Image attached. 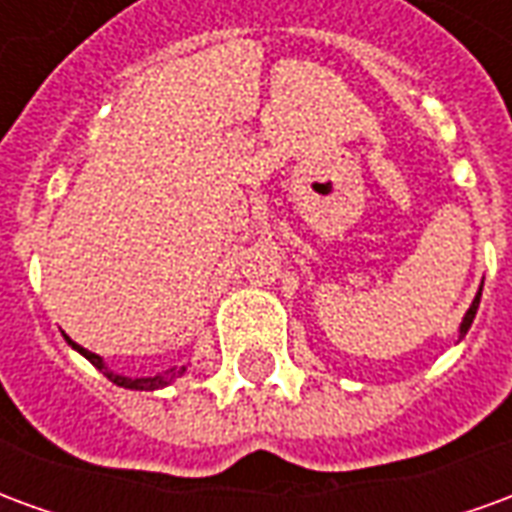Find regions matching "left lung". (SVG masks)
I'll use <instances>...</instances> for the list:
<instances>
[{
	"mask_svg": "<svg viewBox=\"0 0 512 512\" xmlns=\"http://www.w3.org/2000/svg\"><path fill=\"white\" fill-rule=\"evenodd\" d=\"M480 296H483V285H480V290H477V296H474L472 301V307L466 310V315H463V321H461V337L466 332H469V326H472L474 321V315H477V307H480Z\"/></svg>",
	"mask_w": 512,
	"mask_h": 512,
	"instance_id": "left-lung-1",
	"label": "left lung"
}]
</instances>
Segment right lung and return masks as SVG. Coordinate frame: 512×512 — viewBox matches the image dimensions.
<instances>
[{
	"instance_id": "1",
	"label": "right lung",
	"mask_w": 512,
	"mask_h": 512,
	"mask_svg": "<svg viewBox=\"0 0 512 512\" xmlns=\"http://www.w3.org/2000/svg\"><path fill=\"white\" fill-rule=\"evenodd\" d=\"M68 340V345L71 348H76L79 354L84 356V359H90L101 373H104L112 384L123 386V389H139V392H153V389H161V386H169L175 378H180L183 373H186V367H169V370H164V373H156V376H147V378H128V376H117V373H112L109 367L104 365V359L98 354H93V351H87V348H82V345H76L71 340V337H65Z\"/></svg>"
}]
</instances>
